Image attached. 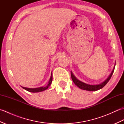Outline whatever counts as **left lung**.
Here are the masks:
<instances>
[{
    "label": "left lung",
    "mask_w": 124,
    "mask_h": 124,
    "mask_svg": "<svg viewBox=\"0 0 124 124\" xmlns=\"http://www.w3.org/2000/svg\"><path fill=\"white\" fill-rule=\"evenodd\" d=\"M115 64L114 69H113L111 73H110V75L108 76L106 80L103 81L102 83L96 84V85H90V84H88L83 82V81H81L80 80H78V79L76 78L74 75L73 74L72 71H71V76L72 80H73V83H75V85L78 86L79 88L83 89V90H86V91H98L99 89L102 88L103 87L106 85V84L108 83V81L110 80V78H111V76L114 73L115 68Z\"/></svg>",
    "instance_id": "8db88e82"
}]
</instances>
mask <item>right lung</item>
<instances>
[{
  "label": "right lung",
  "mask_w": 124,
  "mask_h": 124,
  "mask_svg": "<svg viewBox=\"0 0 124 124\" xmlns=\"http://www.w3.org/2000/svg\"><path fill=\"white\" fill-rule=\"evenodd\" d=\"M52 79H53V75H52V71L51 77H50L48 84H47L46 86H42V87H37V88H27V87H22V86L21 87L23 89H25L26 91L31 92V93H38V92H43L46 90L47 89H48V88L51 85L52 82Z\"/></svg>",
  "instance_id": "right-lung-1"
}]
</instances>
